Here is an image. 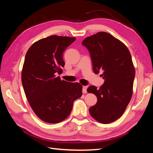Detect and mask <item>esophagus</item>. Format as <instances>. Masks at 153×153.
Wrapping results in <instances>:
<instances>
[{"instance_id":"esophagus-1","label":"esophagus","mask_w":153,"mask_h":153,"mask_svg":"<svg viewBox=\"0 0 153 153\" xmlns=\"http://www.w3.org/2000/svg\"><path fill=\"white\" fill-rule=\"evenodd\" d=\"M87 86H83V89H82L83 93H87Z\"/></svg>"}]
</instances>
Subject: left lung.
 Returning a JSON list of instances; mask_svg holds the SVG:
<instances>
[{"label": "left lung", "mask_w": 153, "mask_h": 153, "mask_svg": "<svg viewBox=\"0 0 153 153\" xmlns=\"http://www.w3.org/2000/svg\"><path fill=\"white\" fill-rule=\"evenodd\" d=\"M91 57L95 74L103 70L104 84L91 85L87 92L97 97L90 114L102 123L114 122L122 116L131 99L135 75L131 54L126 45L106 32L100 31L82 41Z\"/></svg>", "instance_id": "8db88e82"}]
</instances>
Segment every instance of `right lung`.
<instances>
[{"instance_id": "add662e5", "label": "right lung", "mask_w": 153, "mask_h": 153, "mask_svg": "<svg viewBox=\"0 0 153 153\" xmlns=\"http://www.w3.org/2000/svg\"><path fill=\"white\" fill-rule=\"evenodd\" d=\"M75 37L51 35L35 42L25 54L22 82L29 103L43 121L56 123L70 114L82 85L61 80L57 74L64 66L63 53Z\"/></svg>"}]
</instances>
